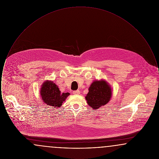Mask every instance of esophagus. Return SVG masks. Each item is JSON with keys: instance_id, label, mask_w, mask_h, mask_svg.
Here are the masks:
<instances>
[{"instance_id": "obj_1", "label": "esophagus", "mask_w": 159, "mask_h": 159, "mask_svg": "<svg viewBox=\"0 0 159 159\" xmlns=\"http://www.w3.org/2000/svg\"><path fill=\"white\" fill-rule=\"evenodd\" d=\"M80 93V91L79 90H77V91H73V94L75 95H78Z\"/></svg>"}]
</instances>
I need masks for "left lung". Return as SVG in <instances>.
Listing matches in <instances>:
<instances>
[{
    "instance_id": "obj_1",
    "label": "left lung",
    "mask_w": 159,
    "mask_h": 159,
    "mask_svg": "<svg viewBox=\"0 0 159 159\" xmlns=\"http://www.w3.org/2000/svg\"><path fill=\"white\" fill-rule=\"evenodd\" d=\"M88 90L85 98L88 104L95 110L107 104L111 97V86L104 80H95Z\"/></svg>"
}]
</instances>
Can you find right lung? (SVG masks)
<instances>
[{
	"label": "right lung",
	"instance_id": "add662e5",
	"mask_svg": "<svg viewBox=\"0 0 159 159\" xmlns=\"http://www.w3.org/2000/svg\"><path fill=\"white\" fill-rule=\"evenodd\" d=\"M40 96L48 106L55 108L60 107L62 102L70 95V93H61L58 86L52 81L46 80L40 88Z\"/></svg>",
	"mask_w": 159,
	"mask_h": 159
}]
</instances>
